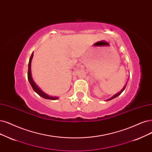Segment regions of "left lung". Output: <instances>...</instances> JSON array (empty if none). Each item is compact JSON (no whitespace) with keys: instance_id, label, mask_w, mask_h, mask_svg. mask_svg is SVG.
<instances>
[{"instance_id":"obj_1","label":"left lung","mask_w":152,"mask_h":152,"mask_svg":"<svg viewBox=\"0 0 152 152\" xmlns=\"http://www.w3.org/2000/svg\"><path fill=\"white\" fill-rule=\"evenodd\" d=\"M126 86H124V88H123V89H122V90H121V91H120L119 93H116V94H115L113 96H112V97H111V98H110L109 99H108V101H109V100H111V99H113V98H116V96H118V95H120V94H121V93H122V92H123V91H124V89H125V88H126Z\"/></svg>"}]
</instances>
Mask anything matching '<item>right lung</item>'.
I'll use <instances>...</instances> for the list:
<instances>
[{
    "instance_id": "right-lung-1",
    "label": "right lung",
    "mask_w": 152,
    "mask_h": 152,
    "mask_svg": "<svg viewBox=\"0 0 152 152\" xmlns=\"http://www.w3.org/2000/svg\"><path fill=\"white\" fill-rule=\"evenodd\" d=\"M33 53H32V55L31 56V58L29 59V64H28V73H27V77H28V80H29V81L31 84V86L32 87L34 91H36L39 96H42V98H45V99H51V100H54V99H57L58 98L57 97H53V96H49L48 94H47L46 93H45L43 91H42L41 89L39 88V87L36 85V83L34 81L32 77V75H31V61L33 57Z\"/></svg>"
}]
</instances>
